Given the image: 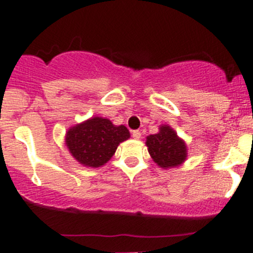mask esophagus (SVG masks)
<instances>
[{
  "mask_svg": "<svg viewBox=\"0 0 253 253\" xmlns=\"http://www.w3.org/2000/svg\"><path fill=\"white\" fill-rule=\"evenodd\" d=\"M141 136H142V133H141V131H138V129H134V131H132V137H133V138L138 139V138H141Z\"/></svg>",
  "mask_w": 253,
  "mask_h": 253,
  "instance_id": "obj_1",
  "label": "esophagus"
}]
</instances>
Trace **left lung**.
<instances>
[{
    "instance_id": "8db88e82",
    "label": "left lung",
    "mask_w": 253,
    "mask_h": 253,
    "mask_svg": "<svg viewBox=\"0 0 253 253\" xmlns=\"http://www.w3.org/2000/svg\"><path fill=\"white\" fill-rule=\"evenodd\" d=\"M150 157L162 168L180 165L187 157L186 144L170 126L160 127L159 133L147 137L145 142Z\"/></svg>"
}]
</instances>
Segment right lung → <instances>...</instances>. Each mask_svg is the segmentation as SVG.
Segmentation results:
<instances>
[{
  "label": "right lung",
  "mask_w": 253,
  "mask_h": 253,
  "mask_svg": "<svg viewBox=\"0 0 253 253\" xmlns=\"http://www.w3.org/2000/svg\"><path fill=\"white\" fill-rule=\"evenodd\" d=\"M129 138L124 125L115 126L108 119L93 117L70 128L66 144L71 154L84 167L99 168L115 154L117 145Z\"/></svg>",
  "instance_id": "1"
}]
</instances>
